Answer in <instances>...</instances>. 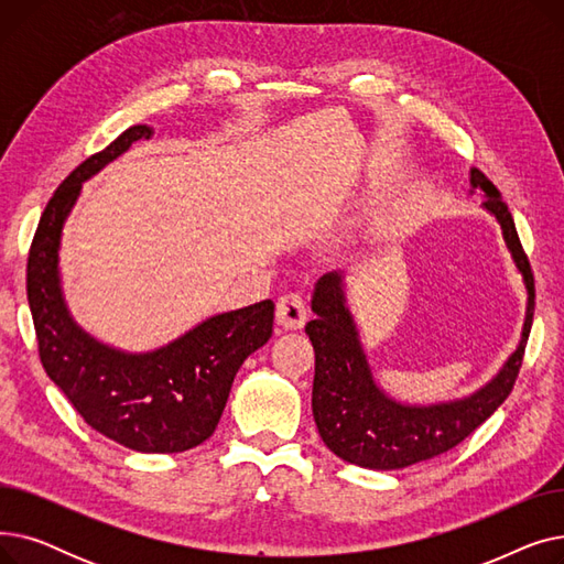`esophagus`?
Segmentation results:
<instances>
[{
	"mask_svg": "<svg viewBox=\"0 0 564 564\" xmlns=\"http://www.w3.org/2000/svg\"><path fill=\"white\" fill-rule=\"evenodd\" d=\"M306 315H308L306 302L300 297L297 292L283 294L276 304V324L283 329H290V332L302 329L306 324Z\"/></svg>",
	"mask_w": 564,
	"mask_h": 564,
	"instance_id": "obj_1",
	"label": "esophagus"
}]
</instances>
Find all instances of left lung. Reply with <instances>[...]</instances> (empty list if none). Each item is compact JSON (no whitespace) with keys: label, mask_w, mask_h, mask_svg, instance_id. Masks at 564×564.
Instances as JSON below:
<instances>
[{"label":"left lung","mask_w":564,"mask_h":564,"mask_svg":"<svg viewBox=\"0 0 564 564\" xmlns=\"http://www.w3.org/2000/svg\"><path fill=\"white\" fill-rule=\"evenodd\" d=\"M468 194L476 189L485 194L482 210L498 221L502 242L521 274L525 288L521 338L506 364L478 391L455 400L409 404L389 395L375 379L359 324L347 306L345 274H322L311 297L315 319L306 324L315 349L313 419L324 446L349 464L395 470L448 453L478 430L514 387L535 313V283L500 192L478 169L468 171Z\"/></svg>","instance_id":"left-lung-1"}]
</instances>
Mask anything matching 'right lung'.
<instances>
[{
    "label": "right lung",
    "mask_w": 564,
    "mask_h": 564,
    "mask_svg": "<svg viewBox=\"0 0 564 564\" xmlns=\"http://www.w3.org/2000/svg\"><path fill=\"white\" fill-rule=\"evenodd\" d=\"M153 134L148 126L128 128L58 185L29 251L26 300L41 364L88 425L137 453H183L213 436L237 370L272 338L274 302L207 317L158 349L128 351L79 327L58 272L64 226L82 185Z\"/></svg>",
    "instance_id": "obj_1"
}]
</instances>
